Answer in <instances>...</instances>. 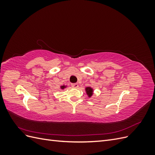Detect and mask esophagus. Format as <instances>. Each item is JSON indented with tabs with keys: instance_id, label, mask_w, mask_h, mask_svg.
<instances>
[{
	"instance_id": "1",
	"label": "esophagus",
	"mask_w": 155,
	"mask_h": 155,
	"mask_svg": "<svg viewBox=\"0 0 155 155\" xmlns=\"http://www.w3.org/2000/svg\"><path fill=\"white\" fill-rule=\"evenodd\" d=\"M71 85L73 88H77L78 87H79V85L78 83H74V84H72Z\"/></svg>"
}]
</instances>
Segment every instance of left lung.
Masks as SVG:
<instances>
[{"label":"left lung","mask_w":155,"mask_h":155,"mask_svg":"<svg viewBox=\"0 0 155 155\" xmlns=\"http://www.w3.org/2000/svg\"><path fill=\"white\" fill-rule=\"evenodd\" d=\"M86 91H87V94L88 95L89 97L92 96V92H93V90H92V88H91V87H87V88H86Z\"/></svg>","instance_id":"obj_1"}]
</instances>
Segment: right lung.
Masks as SVG:
<instances>
[{
	"instance_id": "right-lung-1",
	"label": "right lung",
	"mask_w": 155,
	"mask_h": 155,
	"mask_svg": "<svg viewBox=\"0 0 155 155\" xmlns=\"http://www.w3.org/2000/svg\"><path fill=\"white\" fill-rule=\"evenodd\" d=\"M65 87H65V86H61V89H63V88H64Z\"/></svg>"
}]
</instances>
